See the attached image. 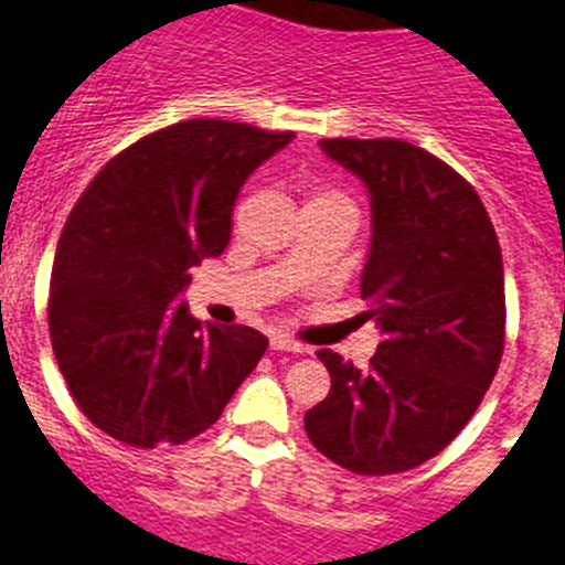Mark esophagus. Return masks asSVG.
<instances>
[{"instance_id": "1", "label": "esophagus", "mask_w": 565, "mask_h": 565, "mask_svg": "<svg viewBox=\"0 0 565 565\" xmlns=\"http://www.w3.org/2000/svg\"><path fill=\"white\" fill-rule=\"evenodd\" d=\"M270 348L273 351H289V354H307L309 348L300 345V342L289 340L287 334H273L270 337Z\"/></svg>"}]
</instances>
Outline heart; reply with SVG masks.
<instances>
[{
  "mask_svg": "<svg viewBox=\"0 0 565 565\" xmlns=\"http://www.w3.org/2000/svg\"><path fill=\"white\" fill-rule=\"evenodd\" d=\"M318 198H340V194H334V192H323V194H318Z\"/></svg>",
  "mask_w": 565,
  "mask_h": 565,
  "instance_id": "b5f03b06",
  "label": "heart"
}]
</instances>
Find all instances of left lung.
Instances as JSON below:
<instances>
[{"label":"left lung","mask_w":565,"mask_h":565,"mask_svg":"<svg viewBox=\"0 0 565 565\" xmlns=\"http://www.w3.org/2000/svg\"><path fill=\"white\" fill-rule=\"evenodd\" d=\"M371 194L360 295L382 331L371 367L323 348L331 390L309 440L365 477L409 471L471 420L504 351L502 247L482 200L449 163L402 139H323Z\"/></svg>","instance_id":"left-lung-1"}]
</instances>
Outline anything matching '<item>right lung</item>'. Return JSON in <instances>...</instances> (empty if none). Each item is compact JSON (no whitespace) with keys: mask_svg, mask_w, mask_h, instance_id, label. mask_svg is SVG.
Masks as SVG:
<instances>
[{"mask_svg":"<svg viewBox=\"0 0 565 565\" xmlns=\"http://www.w3.org/2000/svg\"><path fill=\"white\" fill-rule=\"evenodd\" d=\"M295 134L186 119L110 158L68 214L50 337L88 420L136 449L186 443L267 351L250 326H200L178 295L231 239L242 183Z\"/></svg>","mask_w":565,"mask_h":565,"instance_id":"obj_1","label":"right lung"}]
</instances>
